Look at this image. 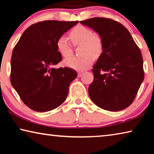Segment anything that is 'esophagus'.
I'll return each instance as SVG.
<instances>
[{
  "label": "esophagus",
  "mask_w": 154,
  "mask_h": 154,
  "mask_svg": "<svg viewBox=\"0 0 154 154\" xmlns=\"http://www.w3.org/2000/svg\"><path fill=\"white\" fill-rule=\"evenodd\" d=\"M83 73H84V72H82V71H80V72H78V77H82V75H83Z\"/></svg>",
  "instance_id": "esophagus-1"
}]
</instances>
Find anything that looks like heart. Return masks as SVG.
I'll list each match as a JSON object with an SVG mask.
<instances>
[{
    "label": "heart",
    "mask_w": 154,
    "mask_h": 154,
    "mask_svg": "<svg viewBox=\"0 0 154 154\" xmlns=\"http://www.w3.org/2000/svg\"><path fill=\"white\" fill-rule=\"evenodd\" d=\"M70 36L72 43L77 45H82V57L70 56L64 60L65 66L77 71H84L91 66L93 58H98L103 50L102 38L98 34L87 27L78 25L71 30ZM57 49L62 56H71L72 52L71 44L64 35L60 36L56 42Z\"/></svg>",
    "instance_id": "heart-1"
}]
</instances>
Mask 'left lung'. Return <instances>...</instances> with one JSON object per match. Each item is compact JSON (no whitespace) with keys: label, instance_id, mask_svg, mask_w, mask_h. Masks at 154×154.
Here are the masks:
<instances>
[{"label":"left lung","instance_id":"obj_1","mask_svg":"<svg viewBox=\"0 0 154 154\" xmlns=\"http://www.w3.org/2000/svg\"><path fill=\"white\" fill-rule=\"evenodd\" d=\"M80 23L92 28L103 42V52L92 71L91 100L105 110H123L133 102L144 79L140 49L127 28L113 20L93 17Z\"/></svg>","mask_w":154,"mask_h":154}]
</instances>
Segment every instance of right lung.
<instances>
[{
	"label": "right lung",
	"instance_id": "obj_1",
	"mask_svg": "<svg viewBox=\"0 0 154 154\" xmlns=\"http://www.w3.org/2000/svg\"><path fill=\"white\" fill-rule=\"evenodd\" d=\"M78 23L48 20L36 23L22 34L13 50L11 83L26 105L35 111L53 110L64 102L70 83L77 76L62 61L56 42Z\"/></svg>",
	"mask_w": 154,
	"mask_h": 154
}]
</instances>
